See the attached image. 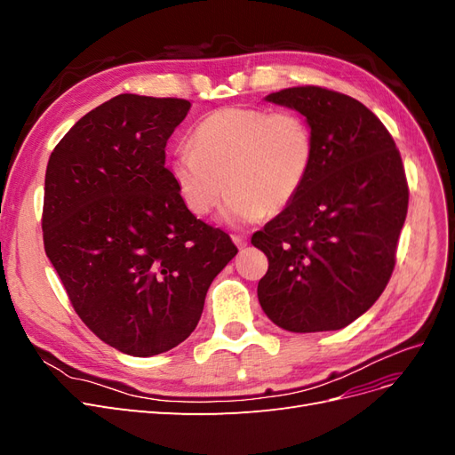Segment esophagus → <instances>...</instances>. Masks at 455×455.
I'll list each match as a JSON object with an SVG mask.
<instances>
[{
	"instance_id": "34e87169",
	"label": "esophagus",
	"mask_w": 455,
	"mask_h": 455,
	"mask_svg": "<svg viewBox=\"0 0 455 455\" xmlns=\"http://www.w3.org/2000/svg\"><path fill=\"white\" fill-rule=\"evenodd\" d=\"M231 239H233V243L239 246V249H244V246L249 244V237H246V235H231Z\"/></svg>"
}]
</instances>
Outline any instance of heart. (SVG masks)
Masks as SVG:
<instances>
[{"label":"heart","instance_id":"heart-1","mask_svg":"<svg viewBox=\"0 0 455 455\" xmlns=\"http://www.w3.org/2000/svg\"><path fill=\"white\" fill-rule=\"evenodd\" d=\"M315 159L309 123L296 112L228 106L206 116L171 163L186 209L209 216L229 191L231 224L277 216L304 189Z\"/></svg>","mask_w":455,"mask_h":455}]
</instances>
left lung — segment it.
<instances>
[{
    "label": "left lung",
    "mask_w": 455,
    "mask_h": 455,
    "mask_svg": "<svg viewBox=\"0 0 455 455\" xmlns=\"http://www.w3.org/2000/svg\"><path fill=\"white\" fill-rule=\"evenodd\" d=\"M304 116L315 159L294 203L252 235L269 259L259 306L288 332L339 330L387 286L408 212V182L396 144L359 100L324 87L266 96Z\"/></svg>",
    "instance_id": "obj_1"
}]
</instances>
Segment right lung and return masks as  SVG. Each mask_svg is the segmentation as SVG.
<instances>
[{
  "mask_svg": "<svg viewBox=\"0 0 455 455\" xmlns=\"http://www.w3.org/2000/svg\"><path fill=\"white\" fill-rule=\"evenodd\" d=\"M184 99L119 94L52 149L44 244L79 319L132 356L194 332L216 275L237 254L228 233L191 214L164 167Z\"/></svg>",
  "mask_w": 455,
  "mask_h": 455,
  "instance_id": "right-lung-1",
  "label": "right lung"
}]
</instances>
